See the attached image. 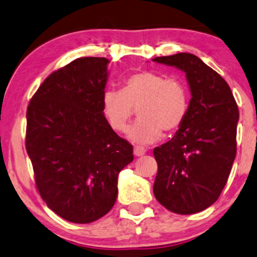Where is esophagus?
<instances>
[{
  "label": "esophagus",
  "mask_w": 257,
  "mask_h": 257,
  "mask_svg": "<svg viewBox=\"0 0 257 257\" xmlns=\"http://www.w3.org/2000/svg\"><path fill=\"white\" fill-rule=\"evenodd\" d=\"M146 153V150L141 146H135L134 147V155L137 157H140V156H144Z\"/></svg>",
  "instance_id": "obj_1"
}]
</instances>
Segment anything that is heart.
Segmentation results:
<instances>
[{
  "instance_id": "1",
  "label": "heart",
  "mask_w": 257,
  "mask_h": 257,
  "mask_svg": "<svg viewBox=\"0 0 257 257\" xmlns=\"http://www.w3.org/2000/svg\"><path fill=\"white\" fill-rule=\"evenodd\" d=\"M101 105L106 120L116 132H124L138 110L140 119L128 137L146 145L157 141L163 131L173 133L182 125L188 112V91L178 78L140 71L123 79L122 90H105Z\"/></svg>"
}]
</instances>
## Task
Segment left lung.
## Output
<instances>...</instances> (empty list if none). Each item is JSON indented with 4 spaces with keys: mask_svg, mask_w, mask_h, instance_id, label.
Returning a JSON list of instances; mask_svg holds the SVG:
<instances>
[{
    "mask_svg": "<svg viewBox=\"0 0 257 257\" xmlns=\"http://www.w3.org/2000/svg\"><path fill=\"white\" fill-rule=\"evenodd\" d=\"M186 73L191 89L185 122L172 140L153 150L156 199L173 213L196 214L222 192L237 153L238 106L216 71L190 53L152 59Z\"/></svg>",
    "mask_w": 257,
    "mask_h": 257,
    "instance_id": "left-lung-1",
    "label": "left lung"
}]
</instances>
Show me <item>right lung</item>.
<instances>
[{
	"instance_id": "add662e5",
	"label": "right lung",
	"mask_w": 257,
	"mask_h": 257,
	"mask_svg": "<svg viewBox=\"0 0 257 257\" xmlns=\"http://www.w3.org/2000/svg\"><path fill=\"white\" fill-rule=\"evenodd\" d=\"M106 58H78L48 76L26 111L25 146L42 199L55 214L89 223L116 202L133 146L106 120Z\"/></svg>"
}]
</instances>
